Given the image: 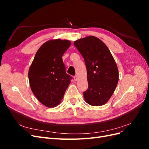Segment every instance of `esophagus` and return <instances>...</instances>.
<instances>
[{
    "instance_id": "1",
    "label": "esophagus",
    "mask_w": 149,
    "mask_h": 149,
    "mask_svg": "<svg viewBox=\"0 0 149 149\" xmlns=\"http://www.w3.org/2000/svg\"><path fill=\"white\" fill-rule=\"evenodd\" d=\"M78 76H74V81H78Z\"/></svg>"
}]
</instances>
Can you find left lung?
<instances>
[{"label": "left lung", "instance_id": "obj_1", "mask_svg": "<svg viewBox=\"0 0 149 149\" xmlns=\"http://www.w3.org/2000/svg\"><path fill=\"white\" fill-rule=\"evenodd\" d=\"M74 45L84 58L87 70L88 89L84 100L94 106L106 104L113 94L119 80V71L109 48L94 37L76 40Z\"/></svg>", "mask_w": 149, "mask_h": 149}]
</instances>
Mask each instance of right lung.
<instances>
[{
  "mask_svg": "<svg viewBox=\"0 0 149 149\" xmlns=\"http://www.w3.org/2000/svg\"><path fill=\"white\" fill-rule=\"evenodd\" d=\"M71 42L51 40L40 47L29 70L30 88L44 106L53 107L62 100L72 77L66 74L62 60Z\"/></svg>",
  "mask_w": 149,
  "mask_h": 149,
  "instance_id": "1",
  "label": "right lung"
}]
</instances>
